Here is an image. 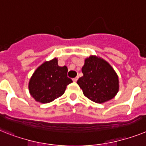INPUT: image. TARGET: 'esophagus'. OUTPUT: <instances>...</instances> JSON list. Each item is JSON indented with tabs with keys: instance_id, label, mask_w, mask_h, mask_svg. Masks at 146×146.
<instances>
[{
	"instance_id": "1",
	"label": "esophagus",
	"mask_w": 146,
	"mask_h": 146,
	"mask_svg": "<svg viewBox=\"0 0 146 146\" xmlns=\"http://www.w3.org/2000/svg\"><path fill=\"white\" fill-rule=\"evenodd\" d=\"M78 79H79V77L77 76V77H76V78H74V79H73V82H77V80H78Z\"/></svg>"
}]
</instances>
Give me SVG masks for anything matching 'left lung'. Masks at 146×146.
I'll use <instances>...</instances> for the list:
<instances>
[{"instance_id":"8db88e82","label":"left lung","mask_w":146,"mask_h":146,"mask_svg":"<svg viewBox=\"0 0 146 146\" xmlns=\"http://www.w3.org/2000/svg\"><path fill=\"white\" fill-rule=\"evenodd\" d=\"M83 76L77 81L83 94L96 103H103L117 95L119 91L118 76L105 60L90 56L84 61Z\"/></svg>"}]
</instances>
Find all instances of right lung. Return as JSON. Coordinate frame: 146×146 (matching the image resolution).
I'll return each mask as SVG.
<instances>
[{
	"label": "right lung",
	"mask_w": 146,
	"mask_h": 146,
	"mask_svg": "<svg viewBox=\"0 0 146 146\" xmlns=\"http://www.w3.org/2000/svg\"><path fill=\"white\" fill-rule=\"evenodd\" d=\"M67 70L66 66L58 65L56 58L43 63L29 80L30 95L41 103H49L62 96L67 85L73 82L67 77Z\"/></svg>",
	"instance_id": "add662e5"
}]
</instances>
